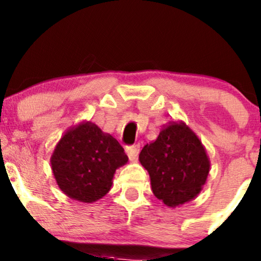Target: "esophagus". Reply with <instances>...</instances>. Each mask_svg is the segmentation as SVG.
I'll list each match as a JSON object with an SVG mask.
<instances>
[{"label": "esophagus", "mask_w": 261, "mask_h": 261, "mask_svg": "<svg viewBox=\"0 0 261 261\" xmlns=\"http://www.w3.org/2000/svg\"><path fill=\"white\" fill-rule=\"evenodd\" d=\"M125 151H126V153H127L128 159H130V160H136L137 154H139V152H140V146L139 145L127 146Z\"/></svg>", "instance_id": "esophagus-1"}]
</instances>
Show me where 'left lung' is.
<instances>
[{
	"label": "left lung",
	"mask_w": 261,
	"mask_h": 261,
	"mask_svg": "<svg viewBox=\"0 0 261 261\" xmlns=\"http://www.w3.org/2000/svg\"><path fill=\"white\" fill-rule=\"evenodd\" d=\"M139 160L150 174L154 196L172 208L196 198L211 167L202 142L185 122L163 127L156 141L144 146Z\"/></svg>",
	"instance_id": "left-lung-1"
}]
</instances>
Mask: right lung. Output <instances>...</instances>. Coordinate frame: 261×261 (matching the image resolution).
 <instances>
[{
	"mask_svg": "<svg viewBox=\"0 0 261 261\" xmlns=\"http://www.w3.org/2000/svg\"><path fill=\"white\" fill-rule=\"evenodd\" d=\"M127 161L122 146L90 121L69 128L50 157L59 188L84 203L102 198L110 191L115 171Z\"/></svg>",
	"mask_w": 261,
	"mask_h": 261,
	"instance_id": "add662e5",
	"label": "right lung"
}]
</instances>
